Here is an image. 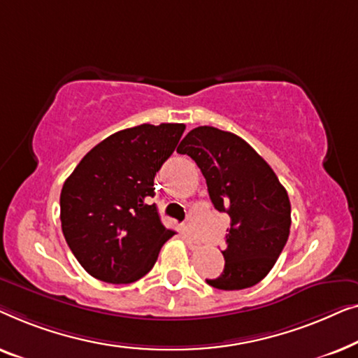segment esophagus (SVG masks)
Wrapping results in <instances>:
<instances>
[{"mask_svg":"<svg viewBox=\"0 0 358 358\" xmlns=\"http://www.w3.org/2000/svg\"><path fill=\"white\" fill-rule=\"evenodd\" d=\"M183 236H185V240H186V243H188V246H189V248H199V240L198 238H196V236L193 235V234H191V231L188 230V229H186L185 231H183Z\"/></svg>","mask_w":358,"mask_h":358,"instance_id":"34e87169","label":"esophagus"}]
</instances>
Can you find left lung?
Wrapping results in <instances>:
<instances>
[{"label":"left lung","mask_w":358,"mask_h":358,"mask_svg":"<svg viewBox=\"0 0 358 358\" xmlns=\"http://www.w3.org/2000/svg\"><path fill=\"white\" fill-rule=\"evenodd\" d=\"M177 152L194 160L214 208L230 215L224 271L206 282L220 290L256 285L273 269L290 234V201L278 175L240 136L214 127L191 129Z\"/></svg>","instance_id":"left-lung-1"}]
</instances>
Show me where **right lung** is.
Returning <instances> with one entry per match:
<instances>
[{
    "label": "right lung",
    "instance_id": "right-lung-1",
    "mask_svg": "<svg viewBox=\"0 0 358 358\" xmlns=\"http://www.w3.org/2000/svg\"><path fill=\"white\" fill-rule=\"evenodd\" d=\"M181 123L139 124L84 155L59 196L63 235L79 264L108 284H129L154 268L173 230L160 222L154 178L173 154Z\"/></svg>",
    "mask_w": 358,
    "mask_h": 358
}]
</instances>
